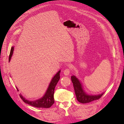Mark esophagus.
Instances as JSON below:
<instances>
[{
    "mask_svg": "<svg viewBox=\"0 0 124 124\" xmlns=\"http://www.w3.org/2000/svg\"><path fill=\"white\" fill-rule=\"evenodd\" d=\"M70 69H67H67H65L64 70V71L63 74H64V75H65V76H68V75H70Z\"/></svg>",
    "mask_w": 124,
    "mask_h": 124,
    "instance_id": "esophagus-1",
    "label": "esophagus"
}]
</instances>
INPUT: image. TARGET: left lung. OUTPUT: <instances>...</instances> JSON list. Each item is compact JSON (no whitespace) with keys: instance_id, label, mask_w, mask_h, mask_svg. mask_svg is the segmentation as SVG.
<instances>
[{"instance_id":"obj_1","label":"left lung","mask_w":124,"mask_h":124,"mask_svg":"<svg viewBox=\"0 0 124 124\" xmlns=\"http://www.w3.org/2000/svg\"><path fill=\"white\" fill-rule=\"evenodd\" d=\"M71 79L74 85L77 99L81 103H88L98 100L104 93H103L99 94H89L85 91L82 83L78 78L73 75L71 77Z\"/></svg>"}]
</instances>
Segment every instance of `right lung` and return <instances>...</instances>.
Masks as SVG:
<instances>
[{
    "label": "right lung",
    "instance_id": "right-lung-1",
    "mask_svg": "<svg viewBox=\"0 0 124 124\" xmlns=\"http://www.w3.org/2000/svg\"><path fill=\"white\" fill-rule=\"evenodd\" d=\"M14 46H12L11 49L10 56H9V62L10 61L11 59L14 52ZM60 72L61 70H60L57 74L54 76L51 81L50 82L48 88L46 91L45 94L42 98L34 101H30L23 97L22 94L20 93L19 95L21 99H22L23 101L26 104H29L31 105V106H33L35 107L47 108L51 107L54 102V90L55 87H56L57 83L60 80ZM16 88L18 91H19L17 87Z\"/></svg>",
    "mask_w": 124,
    "mask_h": 124
}]
</instances>
